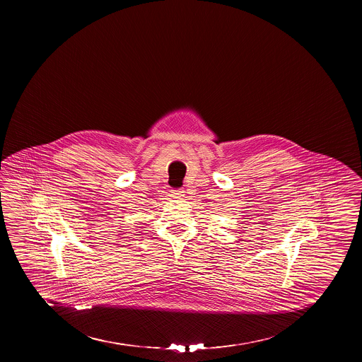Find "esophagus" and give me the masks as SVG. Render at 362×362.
I'll use <instances>...</instances> for the list:
<instances>
[{
    "label": "esophagus",
    "instance_id": "esophagus-1",
    "mask_svg": "<svg viewBox=\"0 0 362 362\" xmlns=\"http://www.w3.org/2000/svg\"><path fill=\"white\" fill-rule=\"evenodd\" d=\"M173 198H182L185 195V191L182 189H173Z\"/></svg>",
    "mask_w": 362,
    "mask_h": 362
}]
</instances>
